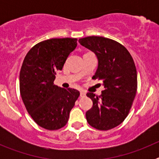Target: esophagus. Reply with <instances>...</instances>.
Wrapping results in <instances>:
<instances>
[{"label": "esophagus", "instance_id": "34e87169", "mask_svg": "<svg viewBox=\"0 0 159 159\" xmlns=\"http://www.w3.org/2000/svg\"><path fill=\"white\" fill-rule=\"evenodd\" d=\"M86 96V92H84V91H81L80 92V97H84Z\"/></svg>", "mask_w": 159, "mask_h": 159}]
</instances>
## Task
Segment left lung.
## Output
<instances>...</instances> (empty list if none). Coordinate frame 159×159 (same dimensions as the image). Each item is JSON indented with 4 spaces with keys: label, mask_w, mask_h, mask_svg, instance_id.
<instances>
[{
    "label": "left lung",
    "mask_w": 159,
    "mask_h": 159,
    "mask_svg": "<svg viewBox=\"0 0 159 159\" xmlns=\"http://www.w3.org/2000/svg\"><path fill=\"white\" fill-rule=\"evenodd\" d=\"M79 42L96 55L99 64L92 79L102 80L105 88L99 96L87 93L93 102L86 112L87 121L97 130H111L124 121L135 97L134 60L124 46L111 39L92 36L81 38Z\"/></svg>",
    "instance_id": "8db88e82"
}]
</instances>
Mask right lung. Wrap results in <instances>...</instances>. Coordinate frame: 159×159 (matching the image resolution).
<instances>
[{
    "mask_svg": "<svg viewBox=\"0 0 159 159\" xmlns=\"http://www.w3.org/2000/svg\"><path fill=\"white\" fill-rule=\"evenodd\" d=\"M75 38H52L36 43L27 53L20 71V92L26 110L37 125L48 130L62 128L80 96L72 88L54 84L70 53L76 48Z\"/></svg>",
    "mask_w": 159,
    "mask_h": 159,
    "instance_id": "1",
    "label": "right lung"
}]
</instances>
